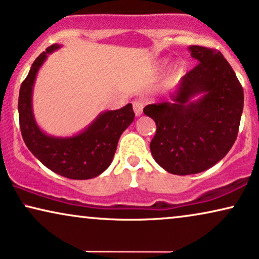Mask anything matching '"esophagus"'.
Here are the masks:
<instances>
[{
	"label": "esophagus",
	"instance_id": "obj_1",
	"mask_svg": "<svg viewBox=\"0 0 259 259\" xmlns=\"http://www.w3.org/2000/svg\"><path fill=\"white\" fill-rule=\"evenodd\" d=\"M144 108V101L143 100H134L133 101V109L137 116L142 115Z\"/></svg>",
	"mask_w": 259,
	"mask_h": 259
}]
</instances>
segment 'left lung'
<instances>
[{"instance_id": "8db88e82", "label": "left lung", "mask_w": 259, "mask_h": 259, "mask_svg": "<svg viewBox=\"0 0 259 259\" xmlns=\"http://www.w3.org/2000/svg\"><path fill=\"white\" fill-rule=\"evenodd\" d=\"M189 50L199 64L182 77L171 101L144 108L157 126L151 153L174 175L201 172L223 159L236 142L244 107L243 87L221 52L200 45ZM199 93V101L189 102Z\"/></svg>"}]
</instances>
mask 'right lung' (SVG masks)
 Masks as SVG:
<instances>
[{
  "label": "right lung",
  "instance_id": "obj_1",
  "mask_svg": "<svg viewBox=\"0 0 259 259\" xmlns=\"http://www.w3.org/2000/svg\"><path fill=\"white\" fill-rule=\"evenodd\" d=\"M58 48L51 45L40 53L20 87V130L26 146L46 167L66 179L89 180L110 165L119 138L132 123L136 114L128 103L121 109L101 114L88 130L72 138H53L41 132L33 117L32 89L46 55Z\"/></svg>",
  "mask_w": 259,
  "mask_h": 259
}]
</instances>
